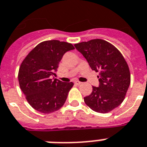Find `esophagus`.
<instances>
[{
	"mask_svg": "<svg viewBox=\"0 0 147 147\" xmlns=\"http://www.w3.org/2000/svg\"><path fill=\"white\" fill-rule=\"evenodd\" d=\"M74 83H75V84H76V85H80V84H82V82H80V81H78V80L75 81Z\"/></svg>",
	"mask_w": 147,
	"mask_h": 147,
	"instance_id": "obj_1",
	"label": "esophagus"
}]
</instances>
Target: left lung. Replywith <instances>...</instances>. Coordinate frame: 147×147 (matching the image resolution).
Instances as JSON below:
<instances>
[{
	"instance_id": "1",
	"label": "left lung",
	"mask_w": 147,
	"mask_h": 147,
	"mask_svg": "<svg viewBox=\"0 0 147 147\" xmlns=\"http://www.w3.org/2000/svg\"><path fill=\"white\" fill-rule=\"evenodd\" d=\"M92 70L99 72V86H93L84 101L95 112L106 113L124 100L131 82L128 64L119 51L110 43L94 39L74 45Z\"/></svg>"
}]
</instances>
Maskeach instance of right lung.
Masks as SVG:
<instances>
[{
	"mask_svg": "<svg viewBox=\"0 0 147 147\" xmlns=\"http://www.w3.org/2000/svg\"><path fill=\"white\" fill-rule=\"evenodd\" d=\"M74 49L71 43L47 40L39 43L23 60L19 71V82L28 102L39 112L50 113L66 101L72 82H63L55 76L60 61L66 52Z\"/></svg>",
	"mask_w": 147,
	"mask_h": 147,
	"instance_id": "right-lung-1",
	"label": "right lung"
}]
</instances>
